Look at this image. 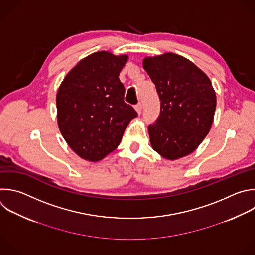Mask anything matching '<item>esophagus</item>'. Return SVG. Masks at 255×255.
<instances>
[{
  "instance_id": "obj_1",
  "label": "esophagus",
  "mask_w": 255,
  "mask_h": 255,
  "mask_svg": "<svg viewBox=\"0 0 255 255\" xmlns=\"http://www.w3.org/2000/svg\"><path fill=\"white\" fill-rule=\"evenodd\" d=\"M135 110H136V112L138 113V115H140V114H141V111H142V104H141V103L137 104V105L135 106Z\"/></svg>"
}]
</instances>
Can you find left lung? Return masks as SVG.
Instances as JSON below:
<instances>
[{"instance_id":"obj_1","label":"left lung","mask_w":255,"mask_h":255,"mask_svg":"<svg viewBox=\"0 0 255 255\" xmlns=\"http://www.w3.org/2000/svg\"><path fill=\"white\" fill-rule=\"evenodd\" d=\"M143 68L161 101L160 116L148 126L152 148L167 160L191 154L214 120L216 93L210 79L193 62L171 52L145 57Z\"/></svg>"}]
</instances>
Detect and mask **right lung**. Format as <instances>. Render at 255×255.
Here are the masks:
<instances>
[{
    "mask_svg": "<svg viewBox=\"0 0 255 255\" xmlns=\"http://www.w3.org/2000/svg\"><path fill=\"white\" fill-rule=\"evenodd\" d=\"M128 55L99 51L80 60L56 95L57 122L68 146L82 159L98 162L114 151L137 117L124 102L119 74Z\"/></svg>",
    "mask_w": 255,
    "mask_h": 255,
    "instance_id": "right-lung-1",
    "label": "right lung"
}]
</instances>
